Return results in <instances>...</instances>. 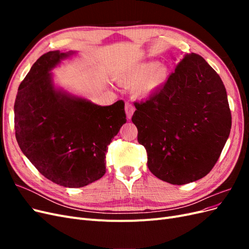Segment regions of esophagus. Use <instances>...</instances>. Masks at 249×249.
<instances>
[{"label":"esophagus","instance_id":"obj_1","mask_svg":"<svg viewBox=\"0 0 249 249\" xmlns=\"http://www.w3.org/2000/svg\"><path fill=\"white\" fill-rule=\"evenodd\" d=\"M124 110H125V114H126V118L127 119H131L132 118V115H133V113H134V111H135V108H134V106L133 105L131 104V103H125V105H124Z\"/></svg>","mask_w":249,"mask_h":249}]
</instances>
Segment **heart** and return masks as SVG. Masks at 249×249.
I'll return each mask as SVG.
<instances>
[{
	"label": "heart",
	"instance_id": "heart-1",
	"mask_svg": "<svg viewBox=\"0 0 249 249\" xmlns=\"http://www.w3.org/2000/svg\"><path fill=\"white\" fill-rule=\"evenodd\" d=\"M168 77L169 71L166 65L149 60L127 66L117 74L116 80L124 87L134 86L135 96L144 99L161 89Z\"/></svg>",
	"mask_w": 249,
	"mask_h": 249
}]
</instances>
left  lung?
<instances>
[{
  "mask_svg": "<svg viewBox=\"0 0 249 249\" xmlns=\"http://www.w3.org/2000/svg\"><path fill=\"white\" fill-rule=\"evenodd\" d=\"M135 107L132 122L154 176L184 185L214 167L230 136L231 115L219 74L202 57L185 55L159 91Z\"/></svg>",
  "mask_w": 249,
  "mask_h": 249,
  "instance_id": "8db88e82",
  "label": "left lung"
}]
</instances>
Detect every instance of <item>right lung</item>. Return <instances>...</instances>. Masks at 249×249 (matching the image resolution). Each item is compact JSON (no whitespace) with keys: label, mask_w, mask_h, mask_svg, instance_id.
<instances>
[{"label":"right lung","mask_w":249,"mask_h":249,"mask_svg":"<svg viewBox=\"0 0 249 249\" xmlns=\"http://www.w3.org/2000/svg\"><path fill=\"white\" fill-rule=\"evenodd\" d=\"M76 52L52 51L32 65L14 103L18 145L42 176L80 188L106 173L111 139L126 123L124 103L99 106L56 87L52 70Z\"/></svg>","instance_id":"obj_1"}]
</instances>
